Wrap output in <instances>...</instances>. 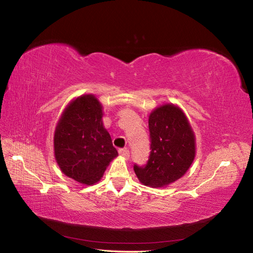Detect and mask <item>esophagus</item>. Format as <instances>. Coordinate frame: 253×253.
<instances>
[{
    "instance_id": "34e87169",
    "label": "esophagus",
    "mask_w": 253,
    "mask_h": 253,
    "mask_svg": "<svg viewBox=\"0 0 253 253\" xmlns=\"http://www.w3.org/2000/svg\"><path fill=\"white\" fill-rule=\"evenodd\" d=\"M118 152H120V156L125 158V159H128V158H129V150L128 149H121Z\"/></svg>"
}]
</instances>
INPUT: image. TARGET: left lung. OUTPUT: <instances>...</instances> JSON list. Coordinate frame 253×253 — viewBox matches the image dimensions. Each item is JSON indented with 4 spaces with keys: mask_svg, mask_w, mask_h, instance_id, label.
Here are the masks:
<instances>
[{
    "mask_svg": "<svg viewBox=\"0 0 253 253\" xmlns=\"http://www.w3.org/2000/svg\"><path fill=\"white\" fill-rule=\"evenodd\" d=\"M151 152L145 168L133 167L141 184L167 187L185 174L196 156V139L181 107L165 103L149 115Z\"/></svg>",
    "mask_w": 253,
    "mask_h": 253,
    "instance_id": "left-lung-1",
    "label": "left lung"
}]
</instances>
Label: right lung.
<instances>
[{
	"label": "right lung",
	"instance_id": "obj_1",
	"mask_svg": "<svg viewBox=\"0 0 253 253\" xmlns=\"http://www.w3.org/2000/svg\"><path fill=\"white\" fill-rule=\"evenodd\" d=\"M102 103L94 94H83L68 104L57 122L53 152L61 172L84 185L100 181L118 156L103 124Z\"/></svg>",
	"mask_w": 253,
	"mask_h": 253
}]
</instances>
